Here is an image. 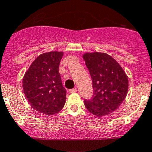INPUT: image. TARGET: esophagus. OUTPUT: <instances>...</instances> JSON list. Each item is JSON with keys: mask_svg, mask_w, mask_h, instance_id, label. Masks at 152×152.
<instances>
[{"mask_svg": "<svg viewBox=\"0 0 152 152\" xmlns=\"http://www.w3.org/2000/svg\"><path fill=\"white\" fill-rule=\"evenodd\" d=\"M70 93H76V92H77V88H73V89H72V90H70Z\"/></svg>", "mask_w": 152, "mask_h": 152, "instance_id": "esophagus-1", "label": "esophagus"}]
</instances>
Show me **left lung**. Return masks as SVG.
Masks as SVG:
<instances>
[{"mask_svg":"<svg viewBox=\"0 0 152 152\" xmlns=\"http://www.w3.org/2000/svg\"><path fill=\"white\" fill-rule=\"evenodd\" d=\"M82 57L90 71L94 90L91 100H85L86 108L97 117L113 113L127 95L126 73L114 58L106 53L86 52Z\"/></svg>","mask_w":152,"mask_h":152,"instance_id":"8db88e82","label":"left lung"}]
</instances>
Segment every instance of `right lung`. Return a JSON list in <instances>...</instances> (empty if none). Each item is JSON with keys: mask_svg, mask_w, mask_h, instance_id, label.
I'll list each match as a JSON object with an SVG mask.
<instances>
[{"mask_svg": "<svg viewBox=\"0 0 152 152\" xmlns=\"http://www.w3.org/2000/svg\"><path fill=\"white\" fill-rule=\"evenodd\" d=\"M63 51H50L39 55L23 78V89L34 110L53 115L62 110L66 102V90L59 73Z\"/></svg>", "mask_w": 152, "mask_h": 152, "instance_id": "right-lung-1", "label": "right lung"}]
</instances>
